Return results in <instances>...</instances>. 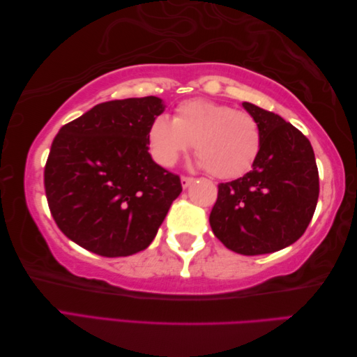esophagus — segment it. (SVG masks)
I'll return each mask as SVG.
<instances>
[{
  "mask_svg": "<svg viewBox=\"0 0 357 357\" xmlns=\"http://www.w3.org/2000/svg\"><path fill=\"white\" fill-rule=\"evenodd\" d=\"M193 181H195V178H192V176H181V184H183L184 188H187L188 185H190Z\"/></svg>",
  "mask_w": 357,
  "mask_h": 357,
  "instance_id": "34e87169",
  "label": "esophagus"
}]
</instances>
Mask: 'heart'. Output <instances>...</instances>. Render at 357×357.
Instances as JSON below:
<instances>
[{
  "mask_svg": "<svg viewBox=\"0 0 357 357\" xmlns=\"http://www.w3.org/2000/svg\"><path fill=\"white\" fill-rule=\"evenodd\" d=\"M147 141L151 156L162 167H173L195 144L196 158L219 179L252 170L262 149L261 127L253 115L199 98L178 104L172 121L156 116Z\"/></svg>",
  "mask_w": 357,
  "mask_h": 357,
  "instance_id": "heart-1",
  "label": "heart"
}]
</instances>
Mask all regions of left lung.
Segmentation results:
<instances>
[{
  "label": "left lung",
  "instance_id": "1",
  "mask_svg": "<svg viewBox=\"0 0 357 357\" xmlns=\"http://www.w3.org/2000/svg\"><path fill=\"white\" fill-rule=\"evenodd\" d=\"M261 127L253 169L218 185L210 213L215 236L245 256L273 253L305 233L319 198V172L307 136L279 115L242 102Z\"/></svg>",
  "mask_w": 357,
  "mask_h": 357
}]
</instances>
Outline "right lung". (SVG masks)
I'll use <instances>...</instances> for the list:
<instances>
[{"label":"right lung","mask_w":357,"mask_h":357,"mask_svg":"<svg viewBox=\"0 0 357 357\" xmlns=\"http://www.w3.org/2000/svg\"><path fill=\"white\" fill-rule=\"evenodd\" d=\"M162 112L156 96L115 100L59 128L44 167V188L53 219L75 244L119 257L155 239L183 192L178 174L149 153V127Z\"/></svg>","instance_id":"right-lung-1"}]
</instances>
